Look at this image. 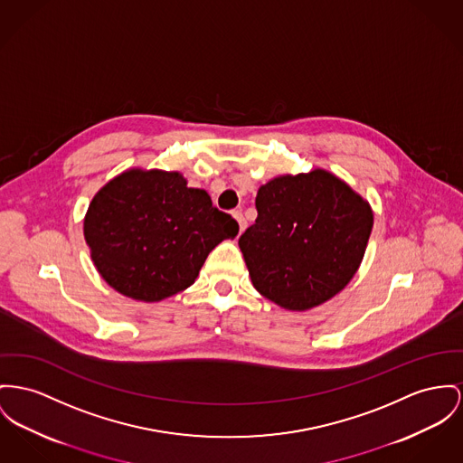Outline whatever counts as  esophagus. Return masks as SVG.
<instances>
[{
    "instance_id": "obj_1",
    "label": "esophagus",
    "mask_w": 463,
    "mask_h": 463,
    "mask_svg": "<svg viewBox=\"0 0 463 463\" xmlns=\"http://www.w3.org/2000/svg\"><path fill=\"white\" fill-rule=\"evenodd\" d=\"M232 216L235 217V221L239 222V232L242 233V232L246 230L247 226L246 219H244V216H242V213H241V211H233V213H232Z\"/></svg>"
}]
</instances>
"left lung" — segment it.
Here are the masks:
<instances>
[{
	"label": "left lung",
	"instance_id": "left-lung-1",
	"mask_svg": "<svg viewBox=\"0 0 463 463\" xmlns=\"http://www.w3.org/2000/svg\"><path fill=\"white\" fill-rule=\"evenodd\" d=\"M258 217L239 239L252 286L286 310L317 307L358 272L373 213L335 174L314 168L260 185Z\"/></svg>",
	"mask_w": 463,
	"mask_h": 463
}]
</instances>
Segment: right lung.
<instances>
[{
    "label": "right lung",
    "mask_w": 463,
    "mask_h": 463,
    "mask_svg": "<svg viewBox=\"0 0 463 463\" xmlns=\"http://www.w3.org/2000/svg\"><path fill=\"white\" fill-rule=\"evenodd\" d=\"M239 233L181 172L128 168L94 194L84 239L103 280L128 298L161 302L189 288L209 252Z\"/></svg>",
    "instance_id": "add662e5"
}]
</instances>
